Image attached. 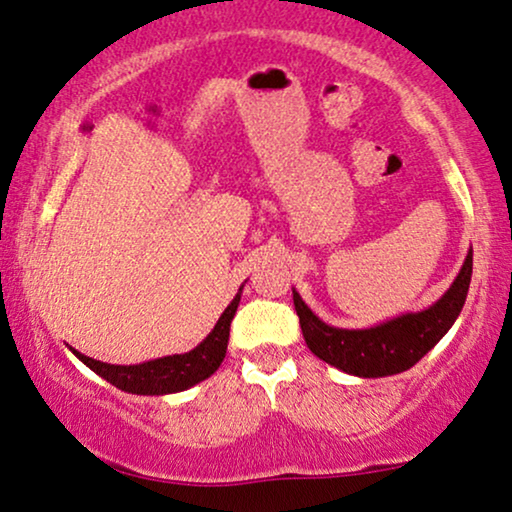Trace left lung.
<instances>
[{
    "mask_svg": "<svg viewBox=\"0 0 512 512\" xmlns=\"http://www.w3.org/2000/svg\"><path fill=\"white\" fill-rule=\"evenodd\" d=\"M472 278V248L449 290L423 312L394 316L371 328H335L323 323L293 290L304 342L316 357L359 378H385L416 366L449 333L461 314Z\"/></svg>",
    "mask_w": 512,
    "mask_h": 512,
    "instance_id": "left-lung-1",
    "label": "left lung"
}]
</instances>
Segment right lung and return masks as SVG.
<instances>
[{"mask_svg": "<svg viewBox=\"0 0 512 512\" xmlns=\"http://www.w3.org/2000/svg\"><path fill=\"white\" fill-rule=\"evenodd\" d=\"M243 286L238 288L234 300L229 307L224 309L219 316L215 328H212L208 338L200 342L198 347H193L191 352L184 354H172V357H160L144 361V364H132V366H118V364H106V361H96L87 354H80L77 349L70 347V352L82 361L84 366H89L96 375H101L103 380L118 387L122 392L129 394H174L184 392L189 387L203 383L205 378H210L212 373L222 366L226 357V345H229V328L234 321V314L241 302Z\"/></svg>", "mask_w": 512, "mask_h": 512, "instance_id": "add662e5", "label": "right lung"}]
</instances>
